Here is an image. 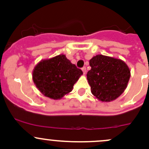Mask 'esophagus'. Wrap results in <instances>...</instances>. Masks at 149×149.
<instances>
[{"label":"esophagus","mask_w":149,"mask_h":149,"mask_svg":"<svg viewBox=\"0 0 149 149\" xmlns=\"http://www.w3.org/2000/svg\"><path fill=\"white\" fill-rule=\"evenodd\" d=\"M81 69H82V71H83L84 74H85V73H86V67H83Z\"/></svg>","instance_id":"1"}]
</instances>
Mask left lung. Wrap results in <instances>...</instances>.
Returning a JSON list of instances; mask_svg holds the SVG:
<instances>
[{
    "label": "left lung",
    "instance_id": "1",
    "mask_svg": "<svg viewBox=\"0 0 149 149\" xmlns=\"http://www.w3.org/2000/svg\"><path fill=\"white\" fill-rule=\"evenodd\" d=\"M91 69L87 80L93 95L102 102H110L121 95L127 87L130 71L123 61L98 55L89 61Z\"/></svg>",
    "mask_w": 149,
    "mask_h": 149
}]
</instances>
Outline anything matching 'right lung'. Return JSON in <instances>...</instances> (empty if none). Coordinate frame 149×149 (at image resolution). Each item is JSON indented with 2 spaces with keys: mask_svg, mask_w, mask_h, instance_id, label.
<instances>
[{
  "mask_svg": "<svg viewBox=\"0 0 149 149\" xmlns=\"http://www.w3.org/2000/svg\"><path fill=\"white\" fill-rule=\"evenodd\" d=\"M83 72L65 55L42 61L33 71V81L40 92L53 100L70 92Z\"/></svg>",
  "mask_w": 149,
  "mask_h": 149,
  "instance_id": "add662e5",
  "label": "right lung"
}]
</instances>
